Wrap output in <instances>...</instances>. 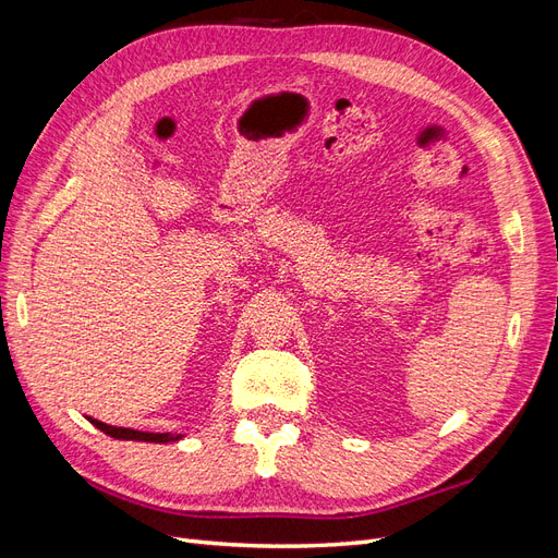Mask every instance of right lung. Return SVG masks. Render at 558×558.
Returning <instances> with one entry per match:
<instances>
[{"instance_id": "1", "label": "right lung", "mask_w": 558, "mask_h": 558, "mask_svg": "<svg viewBox=\"0 0 558 558\" xmlns=\"http://www.w3.org/2000/svg\"><path fill=\"white\" fill-rule=\"evenodd\" d=\"M90 424L102 433L116 437V440H140V442L167 445V442H174L181 437V435H170V433H144V430H132V428H116V426L102 424V421H97V418H90Z\"/></svg>"}]
</instances>
